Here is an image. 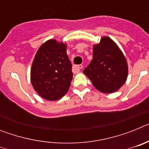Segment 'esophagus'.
<instances>
[{
  "label": "esophagus",
  "instance_id": "1",
  "mask_svg": "<svg viewBox=\"0 0 149 149\" xmlns=\"http://www.w3.org/2000/svg\"><path fill=\"white\" fill-rule=\"evenodd\" d=\"M82 68H83L82 65H74V71L77 72H81V69Z\"/></svg>",
  "mask_w": 149,
  "mask_h": 149
}]
</instances>
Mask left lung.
Masks as SVG:
<instances>
[{"label": "left lung", "mask_w": 149, "mask_h": 149, "mask_svg": "<svg viewBox=\"0 0 149 149\" xmlns=\"http://www.w3.org/2000/svg\"><path fill=\"white\" fill-rule=\"evenodd\" d=\"M127 63L117 45L107 36L93 46V59L84 73L100 92H116L126 81Z\"/></svg>", "instance_id": "8db88e82"}]
</instances>
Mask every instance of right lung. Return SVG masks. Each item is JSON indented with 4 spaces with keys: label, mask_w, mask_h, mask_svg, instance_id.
Wrapping results in <instances>:
<instances>
[{
    "label": "right lung",
    "mask_w": 149,
    "mask_h": 149,
    "mask_svg": "<svg viewBox=\"0 0 149 149\" xmlns=\"http://www.w3.org/2000/svg\"><path fill=\"white\" fill-rule=\"evenodd\" d=\"M66 45L49 39L37 51L30 70V80L36 92L48 101L65 95L73 77Z\"/></svg>",
    "instance_id": "right-lung-1"
}]
</instances>
